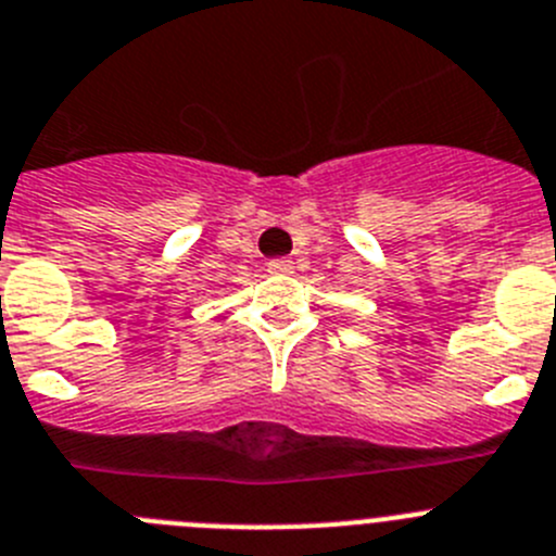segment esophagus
<instances>
[{"label":"esophagus","instance_id":"esophagus-1","mask_svg":"<svg viewBox=\"0 0 556 556\" xmlns=\"http://www.w3.org/2000/svg\"><path fill=\"white\" fill-rule=\"evenodd\" d=\"M268 271L271 274H290L293 271V263L288 257H274L268 260Z\"/></svg>","mask_w":556,"mask_h":556}]
</instances>
